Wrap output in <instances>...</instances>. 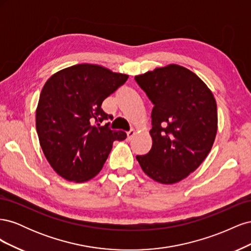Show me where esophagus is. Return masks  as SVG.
Wrapping results in <instances>:
<instances>
[{"label": "esophagus", "mask_w": 251, "mask_h": 251, "mask_svg": "<svg viewBox=\"0 0 251 251\" xmlns=\"http://www.w3.org/2000/svg\"><path fill=\"white\" fill-rule=\"evenodd\" d=\"M134 135H135V132H134L133 130L128 131V132L126 133V136H127V140H131V139L134 137Z\"/></svg>", "instance_id": "34e87169"}]
</instances>
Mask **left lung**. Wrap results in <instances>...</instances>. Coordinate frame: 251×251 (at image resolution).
<instances>
[{
	"instance_id": "left-lung-1",
	"label": "left lung",
	"mask_w": 251,
	"mask_h": 251,
	"mask_svg": "<svg viewBox=\"0 0 251 251\" xmlns=\"http://www.w3.org/2000/svg\"><path fill=\"white\" fill-rule=\"evenodd\" d=\"M154 104L151 149L136 156L153 180L173 184L198 169L214 144L217 103L207 86L184 67L170 65L135 76Z\"/></svg>"
}]
</instances>
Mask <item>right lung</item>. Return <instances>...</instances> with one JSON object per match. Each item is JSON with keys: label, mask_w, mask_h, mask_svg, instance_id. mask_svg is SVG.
Instances as JSON below:
<instances>
[{"label": "right lung", "mask_w": 251, "mask_h": 251, "mask_svg": "<svg viewBox=\"0 0 251 251\" xmlns=\"http://www.w3.org/2000/svg\"><path fill=\"white\" fill-rule=\"evenodd\" d=\"M127 75L103 67L80 64L55 73L46 81L36 109V131L48 162L59 176L88 181L100 172L115 140L126 134L112 131L113 119L102 101L124 85Z\"/></svg>", "instance_id": "add662e5"}]
</instances>
